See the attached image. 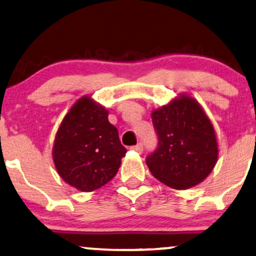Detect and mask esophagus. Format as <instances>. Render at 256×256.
I'll return each instance as SVG.
<instances>
[{
  "label": "esophagus",
  "mask_w": 256,
  "mask_h": 256,
  "mask_svg": "<svg viewBox=\"0 0 256 256\" xmlns=\"http://www.w3.org/2000/svg\"><path fill=\"white\" fill-rule=\"evenodd\" d=\"M131 150H134V152H143V146H142L140 143H138L137 146H131Z\"/></svg>",
  "instance_id": "esophagus-1"
}]
</instances>
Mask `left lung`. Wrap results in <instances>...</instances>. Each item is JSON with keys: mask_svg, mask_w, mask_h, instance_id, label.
Segmentation results:
<instances>
[{"mask_svg": "<svg viewBox=\"0 0 256 256\" xmlns=\"http://www.w3.org/2000/svg\"><path fill=\"white\" fill-rule=\"evenodd\" d=\"M158 137L146 166L162 184L187 190L205 180L216 166L218 144L214 125L196 98L186 94L152 110Z\"/></svg>", "mask_w": 256, "mask_h": 256, "instance_id": "left-lung-1", "label": "left lung"}]
</instances>
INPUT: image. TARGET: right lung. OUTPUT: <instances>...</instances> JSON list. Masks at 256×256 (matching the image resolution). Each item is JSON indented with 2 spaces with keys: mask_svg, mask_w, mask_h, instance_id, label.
<instances>
[{
  "mask_svg": "<svg viewBox=\"0 0 256 256\" xmlns=\"http://www.w3.org/2000/svg\"><path fill=\"white\" fill-rule=\"evenodd\" d=\"M125 154L108 110L88 95L62 120L52 149L60 176L82 192H93L112 180Z\"/></svg>",
  "mask_w": 256,
  "mask_h": 256,
  "instance_id": "obj_1",
  "label": "right lung"
}]
</instances>
